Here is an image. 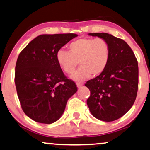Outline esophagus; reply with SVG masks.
<instances>
[{
  "mask_svg": "<svg viewBox=\"0 0 150 150\" xmlns=\"http://www.w3.org/2000/svg\"><path fill=\"white\" fill-rule=\"evenodd\" d=\"M76 84H77V88H81L83 86V83H80V82H77Z\"/></svg>",
  "mask_w": 150,
  "mask_h": 150,
  "instance_id": "1",
  "label": "esophagus"
}]
</instances>
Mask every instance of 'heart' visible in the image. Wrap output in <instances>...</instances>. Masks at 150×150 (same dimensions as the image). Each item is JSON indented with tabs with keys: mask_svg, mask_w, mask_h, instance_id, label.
<instances>
[{
	"mask_svg": "<svg viewBox=\"0 0 150 150\" xmlns=\"http://www.w3.org/2000/svg\"><path fill=\"white\" fill-rule=\"evenodd\" d=\"M110 58V45L103 38L77 39L69 45V51L59 49L57 63L64 73L72 74L79 64L80 68L71 76L75 81L85 80L93 75L97 76L105 71Z\"/></svg>",
	"mask_w": 150,
	"mask_h": 150,
	"instance_id": "heart-1",
	"label": "heart"
}]
</instances>
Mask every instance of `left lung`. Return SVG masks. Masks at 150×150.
I'll list each match as a JSON object with an SVG mask.
<instances>
[{"label": "left lung", "instance_id": "obj_1", "mask_svg": "<svg viewBox=\"0 0 150 150\" xmlns=\"http://www.w3.org/2000/svg\"><path fill=\"white\" fill-rule=\"evenodd\" d=\"M88 35L108 42L110 58L105 71L85 84L91 91L87 105L96 119L106 122L115 121L123 117L135 101L139 85L137 59L122 39L106 33Z\"/></svg>", "mask_w": 150, "mask_h": 150}]
</instances>
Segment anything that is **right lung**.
Instances as JSON below:
<instances>
[{
	"instance_id": "add662e5",
	"label": "right lung",
	"mask_w": 150,
	"mask_h": 150,
	"mask_svg": "<svg viewBox=\"0 0 150 150\" xmlns=\"http://www.w3.org/2000/svg\"><path fill=\"white\" fill-rule=\"evenodd\" d=\"M77 35L43 34L31 40L18 57L15 84L22 109L32 120L51 124L60 118L77 91L56 59L58 50Z\"/></svg>"
}]
</instances>
